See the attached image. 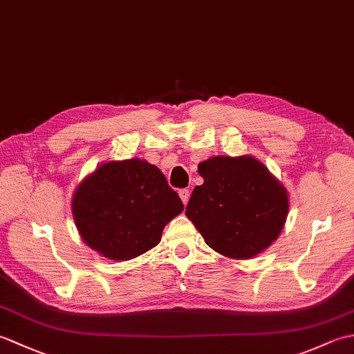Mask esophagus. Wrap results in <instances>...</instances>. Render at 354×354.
Returning <instances> with one entry per match:
<instances>
[{"label":"esophagus","instance_id":"34e87169","mask_svg":"<svg viewBox=\"0 0 354 354\" xmlns=\"http://www.w3.org/2000/svg\"><path fill=\"white\" fill-rule=\"evenodd\" d=\"M179 198H181L183 204H184V205H187V204H189V199H190V192L187 190V189L179 190Z\"/></svg>","mask_w":354,"mask_h":354}]
</instances>
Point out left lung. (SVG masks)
<instances>
[{
    "instance_id": "obj_1",
    "label": "left lung",
    "mask_w": 354,
    "mask_h": 354,
    "mask_svg": "<svg viewBox=\"0 0 354 354\" xmlns=\"http://www.w3.org/2000/svg\"><path fill=\"white\" fill-rule=\"evenodd\" d=\"M185 214L225 257L248 260L278 239L289 213V194L265 164L251 155H217L199 162Z\"/></svg>"
}]
</instances>
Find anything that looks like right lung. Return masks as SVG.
I'll return each mask as SVG.
<instances>
[{
  "label": "right lung",
  "mask_w": 354,
  "mask_h": 354,
  "mask_svg": "<svg viewBox=\"0 0 354 354\" xmlns=\"http://www.w3.org/2000/svg\"><path fill=\"white\" fill-rule=\"evenodd\" d=\"M184 204L156 165L140 158L108 161L89 173L71 199L82 240L103 257L132 260L160 243Z\"/></svg>",
  "instance_id": "right-lung-1"
}]
</instances>
